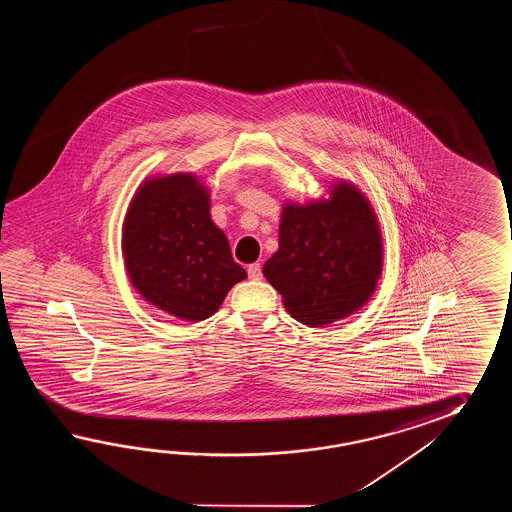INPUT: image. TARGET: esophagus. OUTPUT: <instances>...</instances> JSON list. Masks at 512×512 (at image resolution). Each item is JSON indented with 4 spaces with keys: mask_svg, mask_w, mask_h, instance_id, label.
Wrapping results in <instances>:
<instances>
[{
    "mask_svg": "<svg viewBox=\"0 0 512 512\" xmlns=\"http://www.w3.org/2000/svg\"><path fill=\"white\" fill-rule=\"evenodd\" d=\"M247 272H249V278H251V280H260V278H261L260 263H251V265H249V267H247Z\"/></svg>",
    "mask_w": 512,
    "mask_h": 512,
    "instance_id": "34e87169",
    "label": "esophagus"
}]
</instances>
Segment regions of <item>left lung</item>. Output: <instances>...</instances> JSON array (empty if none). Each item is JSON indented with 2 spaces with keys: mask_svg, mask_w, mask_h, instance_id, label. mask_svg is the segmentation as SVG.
I'll list each match as a JSON object with an SVG mask.
<instances>
[{
  "mask_svg": "<svg viewBox=\"0 0 512 512\" xmlns=\"http://www.w3.org/2000/svg\"><path fill=\"white\" fill-rule=\"evenodd\" d=\"M278 240L263 276L294 320L324 327L370 302L384 247L375 208L355 183L338 179L305 203L285 199Z\"/></svg>",
  "mask_w": 512,
  "mask_h": 512,
  "instance_id": "obj_1",
  "label": "left lung"
}]
</instances>
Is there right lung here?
<instances>
[{
  "label": "right lung",
  "mask_w": 512,
  "mask_h": 512,
  "mask_svg": "<svg viewBox=\"0 0 512 512\" xmlns=\"http://www.w3.org/2000/svg\"><path fill=\"white\" fill-rule=\"evenodd\" d=\"M122 256L142 300L188 322L210 318L247 278L210 218V188L192 172L142 181L122 223Z\"/></svg>",
  "instance_id": "obj_1"
}]
</instances>
